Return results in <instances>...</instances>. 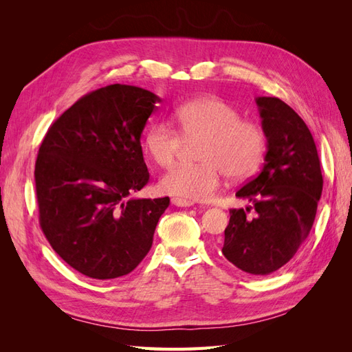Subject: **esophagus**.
<instances>
[{
    "instance_id": "esophagus-1",
    "label": "esophagus",
    "mask_w": 352,
    "mask_h": 352,
    "mask_svg": "<svg viewBox=\"0 0 352 352\" xmlns=\"http://www.w3.org/2000/svg\"><path fill=\"white\" fill-rule=\"evenodd\" d=\"M172 204L176 206V207H192L194 202L189 201V199H184V198H173Z\"/></svg>"
}]
</instances>
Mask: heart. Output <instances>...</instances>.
Listing matches in <instances>:
<instances>
[{"label": "heart", "mask_w": 352, "mask_h": 352, "mask_svg": "<svg viewBox=\"0 0 352 352\" xmlns=\"http://www.w3.org/2000/svg\"><path fill=\"white\" fill-rule=\"evenodd\" d=\"M180 132L188 141L202 140L197 164L180 163L160 179L168 195L189 201H206L220 186L223 173L238 180L250 176L261 163L265 133L229 102L202 97L184 104L176 113ZM166 122H154L144 133V148L153 162L167 167L177 158L185 140Z\"/></svg>", "instance_id": "heart-1"}]
</instances>
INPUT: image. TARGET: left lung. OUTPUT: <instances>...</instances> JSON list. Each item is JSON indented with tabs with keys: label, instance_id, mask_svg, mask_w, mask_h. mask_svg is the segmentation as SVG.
Listing matches in <instances>:
<instances>
[{
	"label": "left lung",
	"instance_id": "left-lung-1",
	"mask_svg": "<svg viewBox=\"0 0 352 352\" xmlns=\"http://www.w3.org/2000/svg\"><path fill=\"white\" fill-rule=\"evenodd\" d=\"M267 153L258 176L238 198L252 207L230 210L221 252L245 273L270 274L289 261L310 235L323 189L313 135L289 105L276 97L255 98ZM254 208L256 217H246Z\"/></svg>",
	"mask_w": 352,
	"mask_h": 352
}]
</instances>
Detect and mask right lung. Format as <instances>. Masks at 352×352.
I'll return each instance as SVG.
<instances>
[{
    "label": "right lung",
    "mask_w": 352,
    "mask_h": 352,
    "mask_svg": "<svg viewBox=\"0 0 352 352\" xmlns=\"http://www.w3.org/2000/svg\"><path fill=\"white\" fill-rule=\"evenodd\" d=\"M155 94L114 83L85 95L50 126L35 185L39 225L60 257L92 279L131 273L151 250L168 197L131 198L150 179L141 135Z\"/></svg>",
    "instance_id": "add662e5"
}]
</instances>
